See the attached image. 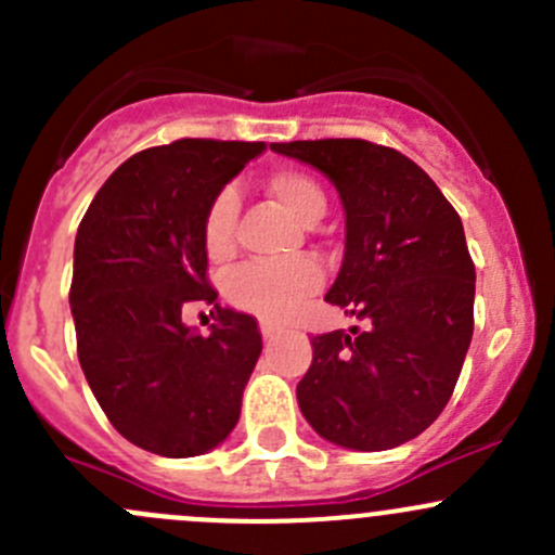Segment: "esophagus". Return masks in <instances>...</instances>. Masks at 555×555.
Listing matches in <instances>:
<instances>
[{
	"label": "esophagus",
	"instance_id": "obj_1",
	"mask_svg": "<svg viewBox=\"0 0 555 555\" xmlns=\"http://www.w3.org/2000/svg\"><path fill=\"white\" fill-rule=\"evenodd\" d=\"M260 333L266 340H273V338H279V333H282V330H279L273 322H260Z\"/></svg>",
	"mask_w": 555,
	"mask_h": 555
}]
</instances>
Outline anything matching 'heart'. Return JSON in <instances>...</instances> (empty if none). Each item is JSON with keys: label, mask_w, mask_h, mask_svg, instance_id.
I'll return each instance as SVG.
<instances>
[{"label": "heart", "mask_w": 555, "mask_h": 555, "mask_svg": "<svg viewBox=\"0 0 555 555\" xmlns=\"http://www.w3.org/2000/svg\"><path fill=\"white\" fill-rule=\"evenodd\" d=\"M266 193L300 225H313L327 206L322 184L311 173L298 169L268 173ZM233 225H236V198L231 193H220L204 217V249L209 260H231L236 251ZM319 287H322V271L317 262L306 257L284 262V266L251 262L231 276L228 300L255 317L282 322L289 313L298 311V306L306 304Z\"/></svg>", "instance_id": "obj_1"}]
</instances>
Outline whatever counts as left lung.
Wrapping results in <instances>:
<instances>
[{"mask_svg": "<svg viewBox=\"0 0 555 555\" xmlns=\"http://www.w3.org/2000/svg\"><path fill=\"white\" fill-rule=\"evenodd\" d=\"M313 166L346 211V249L324 300L365 330L311 338L298 405L324 440L386 451L422 435L462 373L473 340L475 266L456 209L411 158L365 139L279 142Z\"/></svg>", "mask_w": 555, "mask_h": 555, "instance_id": "left-lung-1", "label": "left lung"}]
</instances>
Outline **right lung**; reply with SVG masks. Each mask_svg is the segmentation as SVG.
<instances>
[{
	"label": "right lung",
	"mask_w": 555,
	"mask_h": 555,
	"mask_svg": "<svg viewBox=\"0 0 555 555\" xmlns=\"http://www.w3.org/2000/svg\"><path fill=\"white\" fill-rule=\"evenodd\" d=\"M266 142L177 139L131 155L102 184L75 238L69 306L77 357L112 427L158 456H198L242 416L262 351L249 313L211 289L204 217ZM193 299L216 306L201 336L181 324Z\"/></svg>",
	"instance_id": "1"
}]
</instances>
